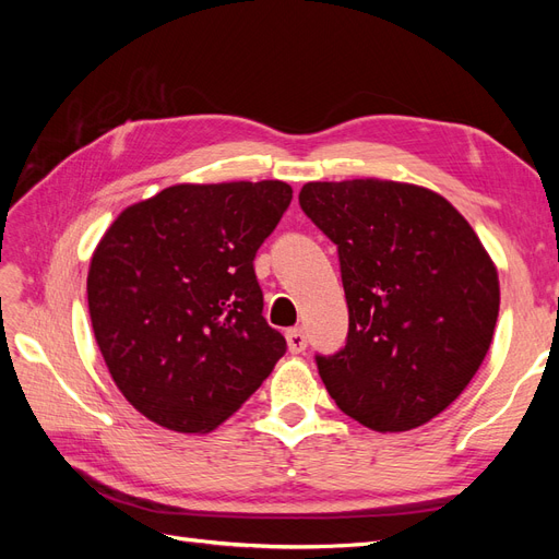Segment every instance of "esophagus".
Segmentation results:
<instances>
[{"label": "esophagus", "mask_w": 559, "mask_h": 559, "mask_svg": "<svg viewBox=\"0 0 559 559\" xmlns=\"http://www.w3.org/2000/svg\"><path fill=\"white\" fill-rule=\"evenodd\" d=\"M286 343H289L292 352L298 354V352L308 347V335L302 329H289V331H286Z\"/></svg>", "instance_id": "obj_1"}]
</instances>
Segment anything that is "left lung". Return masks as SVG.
Returning a JSON list of instances; mask_svg holds the SVG:
<instances>
[{
  "label": "left lung",
  "instance_id": "1",
  "mask_svg": "<svg viewBox=\"0 0 559 559\" xmlns=\"http://www.w3.org/2000/svg\"><path fill=\"white\" fill-rule=\"evenodd\" d=\"M300 210L337 247L345 345L314 354L345 415L373 431L425 425L460 396L492 343L497 267L445 198L411 183L310 181Z\"/></svg>",
  "mask_w": 559,
  "mask_h": 559
}]
</instances>
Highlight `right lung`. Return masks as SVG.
<instances>
[{
	"instance_id": "obj_1",
	"label": "right lung",
	"mask_w": 559,
	"mask_h": 559,
	"mask_svg": "<svg viewBox=\"0 0 559 559\" xmlns=\"http://www.w3.org/2000/svg\"><path fill=\"white\" fill-rule=\"evenodd\" d=\"M292 193L284 181L179 183L121 212L99 240L88 270L95 341L151 421L212 431L284 357L253 259Z\"/></svg>"
}]
</instances>
